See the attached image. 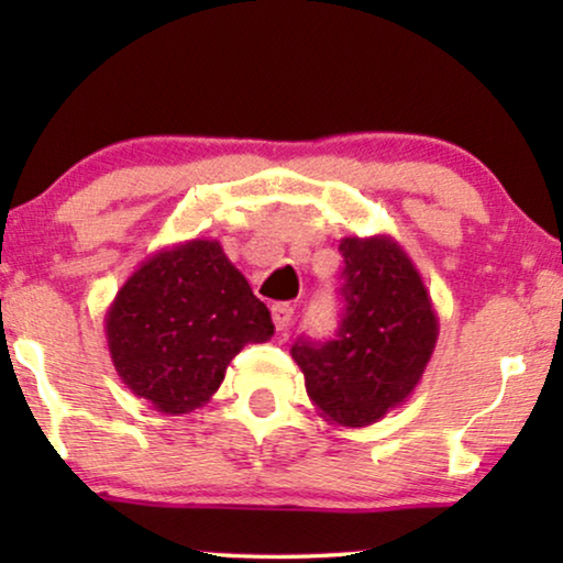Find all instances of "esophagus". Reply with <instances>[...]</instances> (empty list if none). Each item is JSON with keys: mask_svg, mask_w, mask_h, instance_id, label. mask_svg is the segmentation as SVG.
Here are the masks:
<instances>
[{"mask_svg": "<svg viewBox=\"0 0 563 563\" xmlns=\"http://www.w3.org/2000/svg\"><path fill=\"white\" fill-rule=\"evenodd\" d=\"M291 314H295L291 305H287V302L272 305V320H274L276 330H287V325L291 322Z\"/></svg>", "mask_w": 563, "mask_h": 563, "instance_id": "1", "label": "esophagus"}]
</instances>
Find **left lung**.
Instances as JSON below:
<instances>
[{"label":"left lung","mask_w":563,"mask_h":563,"mask_svg":"<svg viewBox=\"0 0 563 563\" xmlns=\"http://www.w3.org/2000/svg\"><path fill=\"white\" fill-rule=\"evenodd\" d=\"M343 320L333 341L299 338L291 358L322 418L343 428L379 422L412 395L438 341L422 276L389 235L343 238Z\"/></svg>","instance_id":"obj_1"}]
</instances>
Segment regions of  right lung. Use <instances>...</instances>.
Listing matches in <instances>:
<instances>
[{"label": "right lung", "instance_id": "obj_1", "mask_svg": "<svg viewBox=\"0 0 563 563\" xmlns=\"http://www.w3.org/2000/svg\"><path fill=\"white\" fill-rule=\"evenodd\" d=\"M112 364L135 397L184 415L210 402L245 343L274 335L268 307L218 241L153 253L104 314Z\"/></svg>", "mask_w": 563, "mask_h": 563}]
</instances>
